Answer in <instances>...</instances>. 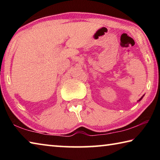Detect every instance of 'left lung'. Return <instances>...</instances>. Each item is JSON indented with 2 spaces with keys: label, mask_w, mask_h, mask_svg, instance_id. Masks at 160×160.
Listing matches in <instances>:
<instances>
[{
  "label": "left lung",
  "mask_w": 160,
  "mask_h": 160,
  "mask_svg": "<svg viewBox=\"0 0 160 160\" xmlns=\"http://www.w3.org/2000/svg\"><path fill=\"white\" fill-rule=\"evenodd\" d=\"M142 97H143V96H142ZM142 97H141V98H140V99L138 100V101H140V100H141V99H142Z\"/></svg>",
  "instance_id": "left-lung-1"
}]
</instances>
